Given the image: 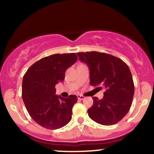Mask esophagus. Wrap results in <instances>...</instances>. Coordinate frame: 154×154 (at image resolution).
<instances>
[{
  "label": "esophagus",
  "mask_w": 154,
  "mask_h": 154,
  "mask_svg": "<svg viewBox=\"0 0 154 154\" xmlns=\"http://www.w3.org/2000/svg\"><path fill=\"white\" fill-rule=\"evenodd\" d=\"M77 98H78L79 100H83V99L85 98V97H84V96L81 95V94H77Z\"/></svg>",
  "instance_id": "1"
}]
</instances>
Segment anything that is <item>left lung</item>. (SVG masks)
<instances>
[{
  "label": "left lung",
  "mask_w": 154,
  "mask_h": 154,
  "mask_svg": "<svg viewBox=\"0 0 154 154\" xmlns=\"http://www.w3.org/2000/svg\"><path fill=\"white\" fill-rule=\"evenodd\" d=\"M79 60L89 68L90 85L104 88L103 97H93L88 109L90 119L102 125L120 122L127 114L133 102L134 83L128 66L121 59L97 51L77 53Z\"/></svg>",
  "instance_id": "1"
}]
</instances>
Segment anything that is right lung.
<instances>
[{"label": "right lung", "instance_id": "obj_1", "mask_svg": "<svg viewBox=\"0 0 154 154\" xmlns=\"http://www.w3.org/2000/svg\"><path fill=\"white\" fill-rule=\"evenodd\" d=\"M77 60L74 53L53 54L32 64L24 75L23 101L30 117L42 127L56 130L71 121L77 97L57 95L55 86L64 80L66 70Z\"/></svg>", "mask_w": 154, "mask_h": 154}]
</instances>
